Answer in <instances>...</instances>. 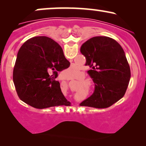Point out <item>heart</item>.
<instances>
[{
	"label": "heart",
	"instance_id": "heart-1",
	"mask_svg": "<svg viewBox=\"0 0 146 146\" xmlns=\"http://www.w3.org/2000/svg\"><path fill=\"white\" fill-rule=\"evenodd\" d=\"M62 74L63 75V77L66 78L74 79L78 76L79 75V68H71L70 69L64 70Z\"/></svg>",
	"mask_w": 146,
	"mask_h": 146
}]
</instances>
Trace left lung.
Segmentation results:
<instances>
[{"instance_id": "left-lung-1", "label": "left lung", "mask_w": 146, "mask_h": 146, "mask_svg": "<svg viewBox=\"0 0 146 146\" xmlns=\"http://www.w3.org/2000/svg\"><path fill=\"white\" fill-rule=\"evenodd\" d=\"M86 58L88 75L95 83L93 95L80 104L82 106L104 108L125 95L130 78V69L125 53L116 40L106 36H96L80 48Z\"/></svg>"}]
</instances>
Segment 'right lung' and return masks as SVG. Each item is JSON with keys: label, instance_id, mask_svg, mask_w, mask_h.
<instances>
[{"label": "right lung", "instance_id": "1", "mask_svg": "<svg viewBox=\"0 0 146 146\" xmlns=\"http://www.w3.org/2000/svg\"><path fill=\"white\" fill-rule=\"evenodd\" d=\"M70 66L63 50L46 36L33 37L18 51L13 71L17 94L23 102L39 109L70 106L56 81L58 72Z\"/></svg>", "mask_w": 146, "mask_h": 146}]
</instances>
